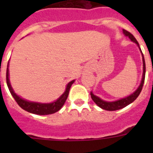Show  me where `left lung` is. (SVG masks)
<instances>
[{
    "instance_id": "1",
    "label": "left lung",
    "mask_w": 153,
    "mask_h": 153,
    "mask_svg": "<svg viewBox=\"0 0 153 153\" xmlns=\"http://www.w3.org/2000/svg\"><path fill=\"white\" fill-rule=\"evenodd\" d=\"M123 33L125 34L126 36H128L129 39L132 40L133 42L136 43L137 44V46L139 47L140 48V46H139V44L138 42L137 41V39L133 35L131 34L130 32H128V31L123 29ZM140 52L142 53L141 50H140ZM142 60H143V75H142V79H141V82H140V84L139 87H138L137 90H136L134 92H133L132 94H130L128 97L126 98H121V99H119L117 101H115V102H106V101H104L101 99L100 98H98V96L94 95L92 92H91V96L92 100L95 102L96 104L98 105V106L102 108L103 109H105V110H109V111H114V110H117V109H121L124 107L127 106L128 105H129L130 103H132L133 102L137 99L139 94L141 92V90H142L143 85H144V82H145V58H144V55L142 54Z\"/></svg>"
}]
</instances>
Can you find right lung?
I'll return each mask as SVG.
<instances>
[{"mask_svg": "<svg viewBox=\"0 0 153 153\" xmlns=\"http://www.w3.org/2000/svg\"><path fill=\"white\" fill-rule=\"evenodd\" d=\"M6 82H7V86H8V90L10 91L12 96L23 109H25L29 113H32V114H38V115H48V114H55L62 108L68 97L70 89H71L72 84L74 83V80L70 82L67 85V88H66L64 93L62 94L57 100L51 102V103H39V102H29V101L25 100L24 98H20V96H18L13 90L12 86H11L10 82H9L8 62V66H7V71H6Z\"/></svg>", "mask_w": 153, "mask_h": 153, "instance_id": "1", "label": "right lung"}]
</instances>
